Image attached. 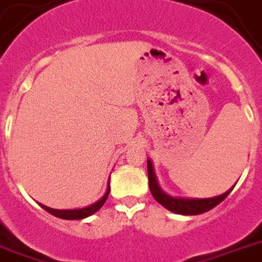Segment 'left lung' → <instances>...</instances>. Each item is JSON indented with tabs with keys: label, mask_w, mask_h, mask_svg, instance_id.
Segmentation results:
<instances>
[{
	"label": "left lung",
	"mask_w": 262,
	"mask_h": 262,
	"mask_svg": "<svg viewBox=\"0 0 262 262\" xmlns=\"http://www.w3.org/2000/svg\"><path fill=\"white\" fill-rule=\"evenodd\" d=\"M147 171H148V185L149 191L152 193L154 199L158 201L159 204H162L163 207L167 208L168 211L175 212L179 214H200L204 212L211 211L212 208H214L217 204H220L221 201L224 200L231 191L233 189H228L225 193L216 198L211 199H179V198H172V196L167 195L162 189L159 188L158 182H156L155 173H154L152 163L151 160H147Z\"/></svg>",
	"instance_id": "8db88e82"
}]
</instances>
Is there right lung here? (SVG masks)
Returning a JSON list of instances; mask_svg holds the SVG:
<instances>
[{"label":"right lung","instance_id":"add662e5","mask_svg":"<svg viewBox=\"0 0 262 262\" xmlns=\"http://www.w3.org/2000/svg\"><path fill=\"white\" fill-rule=\"evenodd\" d=\"M108 193H110V187L107 188L106 193L99 201L97 203H94L93 205L90 207H86V208H82V209H67V211H61V209H53V208H49L46 205H41L45 211H48L49 213H51L53 216L55 217H59V219H64V220H80V219H84V217H89L91 214H94L97 211H99L102 205L106 203L107 198H108Z\"/></svg>","mask_w":262,"mask_h":262}]
</instances>
